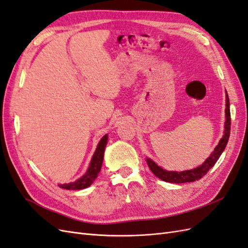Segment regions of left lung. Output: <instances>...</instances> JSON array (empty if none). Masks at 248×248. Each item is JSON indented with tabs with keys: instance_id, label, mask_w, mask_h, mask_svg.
<instances>
[{
	"instance_id": "obj_1",
	"label": "left lung",
	"mask_w": 248,
	"mask_h": 248,
	"mask_svg": "<svg viewBox=\"0 0 248 248\" xmlns=\"http://www.w3.org/2000/svg\"><path fill=\"white\" fill-rule=\"evenodd\" d=\"M226 125H224V134L222 139L219 140L218 145L216 146L214 149L213 153L210 155L206 161L202 164V166L198 167L197 169L189 170H184V171H170L167 170H163L162 168L158 167L157 164L152 161L150 158H147L146 161L148 163V167L150 170H152L153 174L157 177L161 179L162 181H166L169 183H187V182H193L197 181V180L202 179L204 177L210 169L216 163L218 160L221 153L223 152L224 148L227 147V144L229 141L230 138V131H231V112H230V99L227 94V103H226Z\"/></svg>"
}]
</instances>
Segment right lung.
Instances as JSON below:
<instances>
[{"instance_id": "right-lung-1", "label": "right lung", "mask_w": 248, "mask_h": 248, "mask_svg": "<svg viewBox=\"0 0 248 248\" xmlns=\"http://www.w3.org/2000/svg\"><path fill=\"white\" fill-rule=\"evenodd\" d=\"M107 144H108V134H106V136L100 140L86 174L78 180H77L76 182H71L68 184H61L59 186L61 187V188L68 189V190H80V189L87 188L88 186L91 185L94 182V180L97 178V176H98L99 171L101 170L104 149H106Z\"/></svg>"}]
</instances>
